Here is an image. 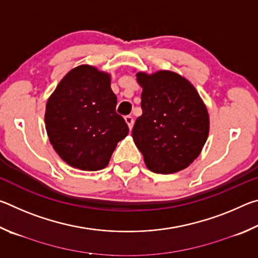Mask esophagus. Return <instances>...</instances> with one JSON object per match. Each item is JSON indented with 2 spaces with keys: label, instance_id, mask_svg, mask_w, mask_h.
I'll use <instances>...</instances> for the list:
<instances>
[{
  "label": "esophagus",
  "instance_id": "esophagus-1",
  "mask_svg": "<svg viewBox=\"0 0 258 258\" xmlns=\"http://www.w3.org/2000/svg\"><path fill=\"white\" fill-rule=\"evenodd\" d=\"M125 121H126V124L128 125V128H130V130H132L133 125H134V119H133V117H132V116H126V117H125Z\"/></svg>",
  "mask_w": 258,
  "mask_h": 258
}]
</instances>
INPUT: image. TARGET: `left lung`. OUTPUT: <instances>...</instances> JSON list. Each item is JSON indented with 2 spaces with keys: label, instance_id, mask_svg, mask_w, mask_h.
Returning a JSON list of instances; mask_svg holds the SVG:
<instances>
[{
  "label": "left lung",
  "instance_id": "obj_1",
  "mask_svg": "<svg viewBox=\"0 0 258 258\" xmlns=\"http://www.w3.org/2000/svg\"><path fill=\"white\" fill-rule=\"evenodd\" d=\"M142 115L132 137L151 172L172 174L200 155L209 132V115L196 87L178 74L139 72Z\"/></svg>",
  "mask_w": 258,
  "mask_h": 258
}]
</instances>
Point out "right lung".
I'll return each instance as SVG.
<instances>
[{"label":"right lung","instance_id":"right-lung-1","mask_svg":"<svg viewBox=\"0 0 258 258\" xmlns=\"http://www.w3.org/2000/svg\"><path fill=\"white\" fill-rule=\"evenodd\" d=\"M106 72L81 64L68 72L45 107V128L60 158L74 168L106 167L128 126L116 112L117 97Z\"/></svg>","mask_w":258,"mask_h":258}]
</instances>
